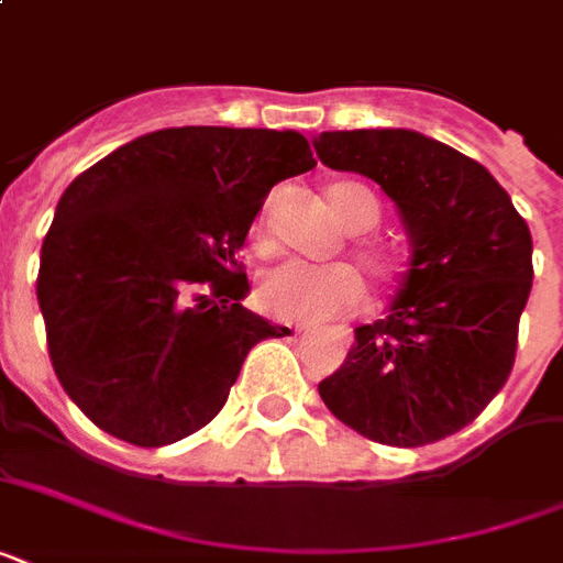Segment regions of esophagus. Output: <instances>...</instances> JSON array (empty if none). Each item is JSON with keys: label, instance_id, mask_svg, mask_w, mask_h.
Instances as JSON below:
<instances>
[{"label": "esophagus", "instance_id": "obj_1", "mask_svg": "<svg viewBox=\"0 0 563 563\" xmlns=\"http://www.w3.org/2000/svg\"><path fill=\"white\" fill-rule=\"evenodd\" d=\"M295 333H309V327H291Z\"/></svg>", "mask_w": 563, "mask_h": 563}]
</instances>
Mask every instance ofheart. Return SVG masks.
I'll list each match as a JSON object with an SVG mask.
<instances>
[{"label": "heart", "instance_id": "heart-1", "mask_svg": "<svg viewBox=\"0 0 563 563\" xmlns=\"http://www.w3.org/2000/svg\"><path fill=\"white\" fill-rule=\"evenodd\" d=\"M327 195H330L335 216L347 224V230L365 233V230L376 228V221H379V198L365 184L335 180ZM247 242L254 247V254L260 256L272 251V236H268L265 212H260L254 224H251ZM356 256L368 268V274L374 277L379 289L391 286L397 265H394L388 251L374 245H360L356 247ZM256 300H260L263 312H268L272 318L316 324V321H330V318H344L360 312L362 303H365V286H362L360 274L344 263H283L260 280V286H256Z\"/></svg>", "mask_w": 563, "mask_h": 563}]
</instances>
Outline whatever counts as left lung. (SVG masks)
<instances>
[{
	"instance_id": "8db88e82",
	"label": "left lung",
	"mask_w": 563,
	"mask_h": 563,
	"mask_svg": "<svg viewBox=\"0 0 563 563\" xmlns=\"http://www.w3.org/2000/svg\"><path fill=\"white\" fill-rule=\"evenodd\" d=\"M316 152L376 180L415 247L388 316L356 327L318 394L371 441L435 444L479 418L515 368L534 274L529 224L485 166L415 131H324Z\"/></svg>"
}]
</instances>
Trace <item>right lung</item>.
I'll return each mask as SVG.
<instances>
[{"label":"right lung","mask_w":563,"mask_h":563,"mask_svg":"<svg viewBox=\"0 0 563 563\" xmlns=\"http://www.w3.org/2000/svg\"><path fill=\"white\" fill-rule=\"evenodd\" d=\"M312 166L298 131L166 128L66 187L37 300L52 368L96 427L163 446L219 415L251 347L286 333L239 303V247L274 184Z\"/></svg>","instance_id":"obj_1"}]
</instances>
